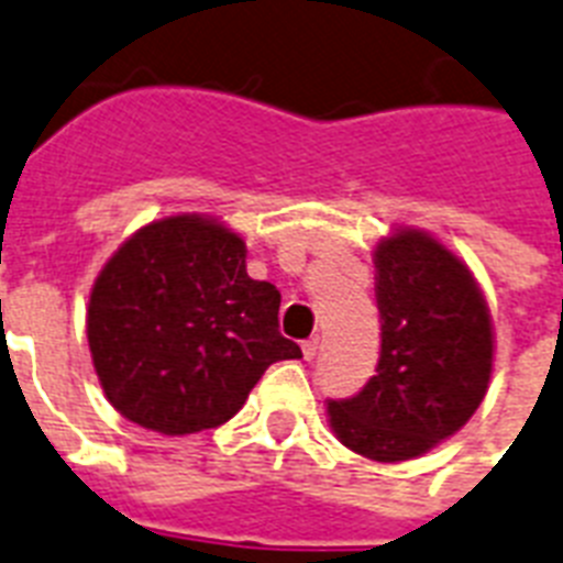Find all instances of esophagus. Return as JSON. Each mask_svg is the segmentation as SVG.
<instances>
[{
  "label": "esophagus",
  "mask_w": 563,
  "mask_h": 563,
  "mask_svg": "<svg viewBox=\"0 0 563 563\" xmlns=\"http://www.w3.org/2000/svg\"><path fill=\"white\" fill-rule=\"evenodd\" d=\"M318 350H321V341L318 338H309V341H303V358L312 361L314 355H318Z\"/></svg>",
  "instance_id": "1"
}]
</instances>
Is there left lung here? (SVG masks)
Segmentation results:
<instances>
[{"mask_svg":"<svg viewBox=\"0 0 563 563\" xmlns=\"http://www.w3.org/2000/svg\"><path fill=\"white\" fill-rule=\"evenodd\" d=\"M382 355L353 399H329V428L350 451L413 460L454 437L488 390L495 329L486 297L454 251L416 228L376 245Z\"/></svg>","mask_w":563,"mask_h":563,"instance_id":"left-lung-1","label":"left lung"}]
</instances>
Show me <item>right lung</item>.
<instances>
[{
  "label": "right lung",
  "instance_id": "1",
  "mask_svg": "<svg viewBox=\"0 0 563 563\" xmlns=\"http://www.w3.org/2000/svg\"><path fill=\"white\" fill-rule=\"evenodd\" d=\"M280 291L245 272L219 219L139 228L100 268L86 309L91 364L112 408L167 437L228 422L268 364L300 358L280 335Z\"/></svg>",
  "mask_w": 563,
  "mask_h": 563
}]
</instances>
